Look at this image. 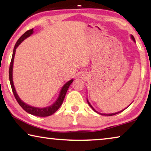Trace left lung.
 I'll return each mask as SVG.
<instances>
[{
	"mask_svg": "<svg viewBox=\"0 0 151 151\" xmlns=\"http://www.w3.org/2000/svg\"><path fill=\"white\" fill-rule=\"evenodd\" d=\"M131 38L132 39H133V40H134V41H135V38H134V37H133V36H131ZM87 102H88V104H89V106H91V109H93V110L94 111H96V113H99V114H100V115H109V116H111V115H116V114H117V113H121V112H122V111H124V110L123 111H119V112H117V113H111V114H104V113H98V111H96V110H95V109H93V107L92 106H91V104H90V103L89 102H88V101L87 100ZM126 109H127V108H126Z\"/></svg>",
	"mask_w": 151,
	"mask_h": 151,
	"instance_id": "8db88e82",
	"label": "left lung"
}]
</instances>
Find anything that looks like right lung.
<instances>
[{"mask_svg":"<svg viewBox=\"0 0 151 151\" xmlns=\"http://www.w3.org/2000/svg\"><path fill=\"white\" fill-rule=\"evenodd\" d=\"M34 29H31L27 31V32L24 33V34H22L21 36L20 37V38L18 39L17 42H16L15 47H14V51H13V54H12V58L11 63H10L9 65V81H10V84H11V87L12 89V91H13V93L14 95V97H15L16 100H17V102L20 106L22 107V109H24L26 112H27L30 114L33 115H36V116L38 117H47L49 116V115H52L54 113L55 111H56L58 109L60 108V106H61L62 104H63L64 99H65V95L67 93V91L69 88L70 84L72 83V82L73 81V80L72 79L69 80V82H67L65 85L63 86V87L62 88V90L60 91V96L58 98V100L55 101L54 104L51 105L50 106L46 107V108H36V107H33L29 105L25 104V103L22 102V101L20 100L19 97H18V94L16 93V91L15 90V88H14V83H13V79H12V71H13V63H14V55H15V52H16V49L17 48L20 43H21L22 41H23L24 39L27 38L29 36H31L34 32L33 31Z\"/></svg>","mask_w":151,"mask_h":151,"instance_id":"add662e5","label":"right lung"}]
</instances>
